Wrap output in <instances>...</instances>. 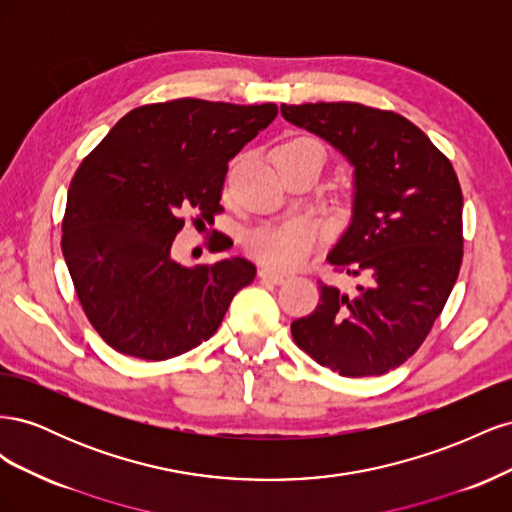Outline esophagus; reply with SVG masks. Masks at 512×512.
I'll return each instance as SVG.
<instances>
[{
  "label": "esophagus",
  "instance_id": "obj_1",
  "mask_svg": "<svg viewBox=\"0 0 512 512\" xmlns=\"http://www.w3.org/2000/svg\"><path fill=\"white\" fill-rule=\"evenodd\" d=\"M258 275L262 277V280L265 282H271V284H284V282H288L290 277H292V273H286V271H275V269H260L258 271Z\"/></svg>",
  "mask_w": 512,
  "mask_h": 512
}]
</instances>
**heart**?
<instances>
[{"label": "heart", "mask_w": 512, "mask_h": 512, "mask_svg": "<svg viewBox=\"0 0 512 512\" xmlns=\"http://www.w3.org/2000/svg\"><path fill=\"white\" fill-rule=\"evenodd\" d=\"M303 149L318 151V147L309 141V138L290 136L273 149V156L275 153L303 151ZM312 243H314L312 228L301 224V222L258 228V230L250 232L245 239L247 250H250V254L254 258H258L262 265L277 267V269H288V267L297 265V262L309 252Z\"/></svg>", "instance_id": "obj_1"}]
</instances>
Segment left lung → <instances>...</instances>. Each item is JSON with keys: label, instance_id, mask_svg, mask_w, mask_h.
Instances as JSON below:
<instances>
[{"label": "left lung", "instance_id": "8db88e82", "mask_svg": "<svg viewBox=\"0 0 512 512\" xmlns=\"http://www.w3.org/2000/svg\"><path fill=\"white\" fill-rule=\"evenodd\" d=\"M282 117L335 147L352 170V218L327 260L354 292L320 282L294 342L339 376H380L425 342L463 256L459 179L423 130L356 102L282 104Z\"/></svg>", "mask_w": 512, "mask_h": 512}]
</instances>
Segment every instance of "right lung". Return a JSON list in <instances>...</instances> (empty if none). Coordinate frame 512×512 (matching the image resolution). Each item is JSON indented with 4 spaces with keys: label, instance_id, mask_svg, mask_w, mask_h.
Wrapping results in <instances>:
<instances>
[{
    "label": "right lung",
    "instance_id": "right-lung-1",
    "mask_svg": "<svg viewBox=\"0 0 512 512\" xmlns=\"http://www.w3.org/2000/svg\"><path fill=\"white\" fill-rule=\"evenodd\" d=\"M275 115V104L196 98L138 106L83 160L68 190L61 252L108 346L173 359L218 331L232 297L254 282V262L241 256L183 267L170 250L185 213L213 222L222 211L228 162Z\"/></svg>",
    "mask_w": 512,
    "mask_h": 512
}]
</instances>
